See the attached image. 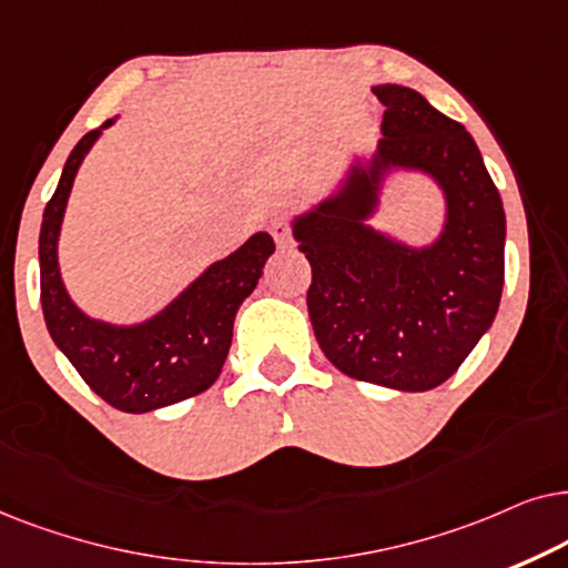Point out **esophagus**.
Here are the masks:
<instances>
[{
  "label": "esophagus",
  "instance_id": "1",
  "mask_svg": "<svg viewBox=\"0 0 568 568\" xmlns=\"http://www.w3.org/2000/svg\"><path fill=\"white\" fill-rule=\"evenodd\" d=\"M270 233H272V239H275V244L280 248H285L291 244V225L285 223L283 217H275V221L270 223Z\"/></svg>",
  "mask_w": 568,
  "mask_h": 568
}]
</instances>
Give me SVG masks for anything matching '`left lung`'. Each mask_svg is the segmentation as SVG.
<instances>
[{
  "instance_id": "1",
  "label": "left lung",
  "mask_w": 568,
  "mask_h": 568,
  "mask_svg": "<svg viewBox=\"0 0 568 568\" xmlns=\"http://www.w3.org/2000/svg\"><path fill=\"white\" fill-rule=\"evenodd\" d=\"M379 150L345 186L293 221L312 264L306 304L322 353L358 382L399 392L444 384L494 324L504 288L506 217L470 132L418 90L376 85ZM389 168H415L448 196L436 245L410 250L365 225Z\"/></svg>"
}]
</instances>
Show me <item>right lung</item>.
<instances>
[{
  "label": "right lung",
  "mask_w": 568,
  "mask_h": 568,
  "mask_svg": "<svg viewBox=\"0 0 568 568\" xmlns=\"http://www.w3.org/2000/svg\"><path fill=\"white\" fill-rule=\"evenodd\" d=\"M111 124L113 119L103 121L101 130ZM101 130L88 132L74 145L43 210L38 239L43 320L51 339L98 397L116 410L150 413L213 387L229 355L239 306L260 283L275 241L270 233H254L231 256L202 272L171 306L138 327L90 320L67 296L57 241L74 173Z\"/></svg>",
  "instance_id": "obj_1"
}]
</instances>
